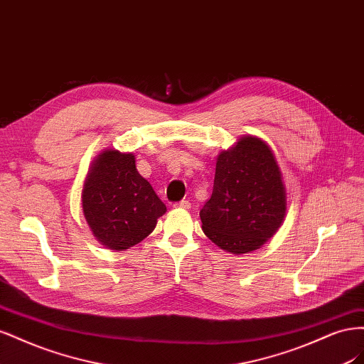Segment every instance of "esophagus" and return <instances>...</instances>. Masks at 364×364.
Instances as JSON below:
<instances>
[{
  "label": "esophagus",
  "instance_id": "obj_1",
  "mask_svg": "<svg viewBox=\"0 0 364 364\" xmlns=\"http://www.w3.org/2000/svg\"><path fill=\"white\" fill-rule=\"evenodd\" d=\"M174 206H176V208H183V209H188V208L191 206V203H190L188 200H181V202H178V203H174Z\"/></svg>",
  "mask_w": 364,
  "mask_h": 364
}]
</instances>
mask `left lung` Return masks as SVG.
<instances>
[{
  "instance_id": "1",
  "label": "left lung",
  "mask_w": 364,
  "mask_h": 364,
  "mask_svg": "<svg viewBox=\"0 0 364 364\" xmlns=\"http://www.w3.org/2000/svg\"><path fill=\"white\" fill-rule=\"evenodd\" d=\"M281 171L266 142L245 136L217 158L211 199L200 209L205 235L230 253L259 249L285 215Z\"/></svg>"
}]
</instances>
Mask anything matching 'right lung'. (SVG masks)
<instances>
[{"label":"right lung","mask_w":364,"mask_h":364,"mask_svg":"<svg viewBox=\"0 0 364 364\" xmlns=\"http://www.w3.org/2000/svg\"><path fill=\"white\" fill-rule=\"evenodd\" d=\"M83 214L94 237L112 250L138 245L167 211L151 185L135 167L132 153L98 155L82 191Z\"/></svg>","instance_id":"1"}]
</instances>
